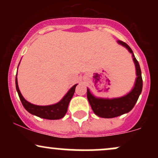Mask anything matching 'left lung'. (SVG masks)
<instances>
[{
  "label": "left lung",
  "mask_w": 158,
  "mask_h": 158,
  "mask_svg": "<svg viewBox=\"0 0 158 158\" xmlns=\"http://www.w3.org/2000/svg\"><path fill=\"white\" fill-rule=\"evenodd\" d=\"M118 43L126 47L128 51L132 54L137 77L136 79L135 87L131 91L120 98H115L111 99L96 98L90 94L89 89L87 90V97L92 110L96 115L103 118H113L129 112L134 108L138 99L139 94L142 92L143 79L138 61L136 59L131 48L126 43L122 41H118Z\"/></svg>",
  "instance_id": "obj_1"
}]
</instances>
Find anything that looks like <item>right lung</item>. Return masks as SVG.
Listing matches in <instances>:
<instances>
[{"label": "right lung", "instance_id": "1", "mask_svg": "<svg viewBox=\"0 0 158 158\" xmlns=\"http://www.w3.org/2000/svg\"><path fill=\"white\" fill-rule=\"evenodd\" d=\"M17 77V74H16ZM15 85L16 90H17L18 94H19V98L21 99V103L23 106L29 113L33 114V115L37 116V117H41L43 119H59L64 117L65 114L67 113L68 110V105L70 102V99L73 97L74 92H75V88L77 85H73L69 91L67 93L66 95L63 97L60 102H59L56 104L51 105V106H35V105L31 104L29 102H27L26 99L23 97L20 92L19 85H18L17 77H15Z\"/></svg>", "mask_w": 158, "mask_h": 158}]
</instances>
